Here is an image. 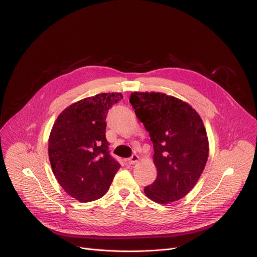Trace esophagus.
Masks as SVG:
<instances>
[{"mask_svg": "<svg viewBox=\"0 0 257 257\" xmlns=\"http://www.w3.org/2000/svg\"><path fill=\"white\" fill-rule=\"evenodd\" d=\"M138 161H139V156L136 155V154H134L133 156L128 158V163H129L130 165H134V164L138 163Z\"/></svg>", "mask_w": 257, "mask_h": 257, "instance_id": "obj_1", "label": "esophagus"}]
</instances>
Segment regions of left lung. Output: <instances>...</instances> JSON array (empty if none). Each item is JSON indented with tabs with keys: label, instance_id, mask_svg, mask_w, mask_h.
Masks as SVG:
<instances>
[{
	"label": "left lung",
	"instance_id": "1",
	"mask_svg": "<svg viewBox=\"0 0 257 257\" xmlns=\"http://www.w3.org/2000/svg\"><path fill=\"white\" fill-rule=\"evenodd\" d=\"M130 103L149 131L157 178L144 188L158 203L188 194L206 167L209 143L200 116L189 104L160 92H134Z\"/></svg>",
	"mask_w": 257,
	"mask_h": 257
}]
</instances>
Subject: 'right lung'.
I'll return each instance as SVG.
<instances>
[{"label":"right lung","instance_id":"obj_1","mask_svg":"<svg viewBox=\"0 0 257 257\" xmlns=\"http://www.w3.org/2000/svg\"><path fill=\"white\" fill-rule=\"evenodd\" d=\"M120 93H100L70 105L51 129L48 154L60 186L82 202L97 200L111 186L120 165L105 138L108 109Z\"/></svg>","mask_w":257,"mask_h":257}]
</instances>
